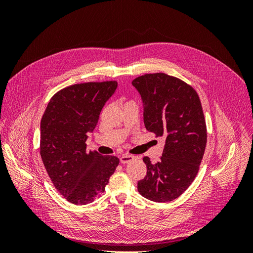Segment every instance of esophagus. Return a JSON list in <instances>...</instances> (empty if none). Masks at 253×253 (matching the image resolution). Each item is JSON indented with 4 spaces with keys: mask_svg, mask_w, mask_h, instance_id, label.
I'll return each instance as SVG.
<instances>
[{
    "mask_svg": "<svg viewBox=\"0 0 253 253\" xmlns=\"http://www.w3.org/2000/svg\"><path fill=\"white\" fill-rule=\"evenodd\" d=\"M133 159H134V156L129 155V154H125V155H122L120 157V163L121 164H127L129 162H132Z\"/></svg>",
    "mask_w": 253,
    "mask_h": 253,
    "instance_id": "1",
    "label": "esophagus"
}]
</instances>
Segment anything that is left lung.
<instances>
[{
	"label": "left lung",
	"instance_id": "8db88e82",
	"mask_svg": "<svg viewBox=\"0 0 253 253\" xmlns=\"http://www.w3.org/2000/svg\"><path fill=\"white\" fill-rule=\"evenodd\" d=\"M143 103L145 128L165 136L160 162L143 157L147 175L138 192L156 203L180 196L194 180L207 143V126L196 90L182 80L164 73L144 74L132 81Z\"/></svg>",
	"mask_w": 253,
	"mask_h": 253
}]
</instances>
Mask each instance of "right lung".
Instances as JSON below:
<instances>
[{
	"label": "right lung",
	"mask_w": 253,
	"mask_h": 253,
	"mask_svg": "<svg viewBox=\"0 0 253 253\" xmlns=\"http://www.w3.org/2000/svg\"><path fill=\"white\" fill-rule=\"evenodd\" d=\"M116 81L85 82L64 87L51 97L41 120L40 154L53 186L75 205L94 202L116 170V156L86 151L88 133L97 126Z\"/></svg>",
	"instance_id": "obj_1"
}]
</instances>
